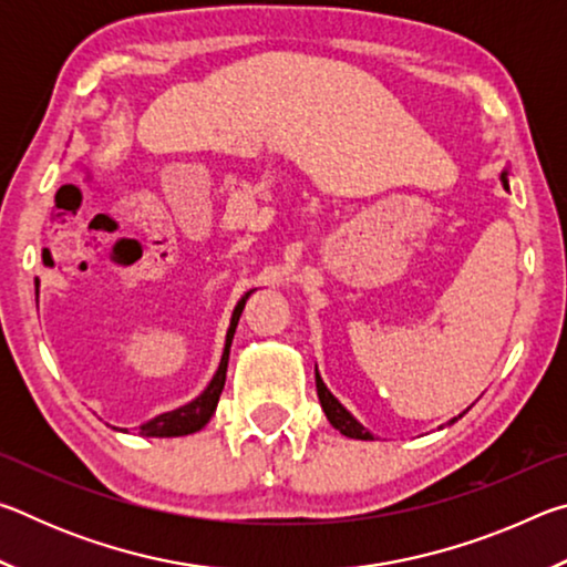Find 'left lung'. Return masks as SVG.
I'll list each match as a JSON object with an SVG mask.
<instances>
[{
  "label": "left lung",
  "instance_id": "8db88e82",
  "mask_svg": "<svg viewBox=\"0 0 567 567\" xmlns=\"http://www.w3.org/2000/svg\"><path fill=\"white\" fill-rule=\"evenodd\" d=\"M503 185L507 187V177H505V172H503ZM315 382H318V398H320V405H322V410H324V415H328V420H330V425L334 427V430H340L342 435H348V437H354V440H372V435L368 433V430H364L358 420H354L348 410H344L340 402H338V398L332 395V392L324 388V382H322V378L318 375V370H315Z\"/></svg>",
  "mask_w": 567,
  "mask_h": 567
}]
</instances>
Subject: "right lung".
I'll use <instances>...</instances> for the list:
<instances>
[{
  "label": "right lung",
  "mask_w": 567,
  "mask_h": 567,
  "mask_svg": "<svg viewBox=\"0 0 567 567\" xmlns=\"http://www.w3.org/2000/svg\"><path fill=\"white\" fill-rule=\"evenodd\" d=\"M249 295H252V290H249L243 297V300L237 302V307H235L233 320H229L223 360H219V368L215 372L213 382H209V385H207V390L199 398L187 402V405H182V408L172 410V412H162V415L152 417L150 422H145V425H140V435H145V437H179V435L197 433V430H203L207 425L209 417L215 415V408H217V402H219V395H223L225 378H227L229 344H233L237 320H239V315H243V310H245V302H247Z\"/></svg>",
  "instance_id": "right-lung-1"
}]
</instances>
